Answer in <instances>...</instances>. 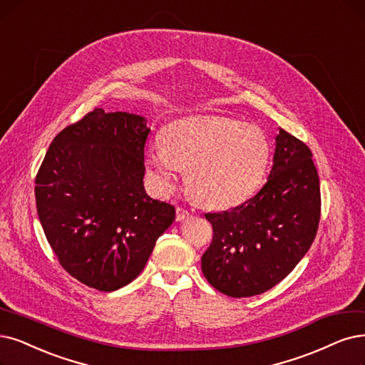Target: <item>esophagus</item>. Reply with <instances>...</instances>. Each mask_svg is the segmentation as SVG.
<instances>
[{"label": "esophagus", "mask_w": 365, "mask_h": 365, "mask_svg": "<svg viewBox=\"0 0 365 365\" xmlns=\"http://www.w3.org/2000/svg\"><path fill=\"white\" fill-rule=\"evenodd\" d=\"M192 217V214L188 212L187 210H184V208H177V222H184V220H188V218Z\"/></svg>", "instance_id": "34e87169"}]
</instances>
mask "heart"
<instances>
[{"mask_svg": "<svg viewBox=\"0 0 365 365\" xmlns=\"http://www.w3.org/2000/svg\"><path fill=\"white\" fill-rule=\"evenodd\" d=\"M162 142L147 151L158 190L170 192L185 170L192 192L212 208L249 199L265 177L271 154L260 127L220 116L172 123Z\"/></svg>", "mask_w": 365, "mask_h": 365, "instance_id": "obj_1", "label": "heart"}]
</instances>
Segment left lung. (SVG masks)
Returning <instances> with one entry per match:
<instances>
[{
	"label": "left lung",
	"instance_id": "1",
	"mask_svg": "<svg viewBox=\"0 0 365 365\" xmlns=\"http://www.w3.org/2000/svg\"><path fill=\"white\" fill-rule=\"evenodd\" d=\"M307 145L279 128L267 184L240 207L205 214L212 242L202 272L233 298L264 294L280 283L312 247L320 218V188Z\"/></svg>",
	"mask_w": 365,
	"mask_h": 365
}]
</instances>
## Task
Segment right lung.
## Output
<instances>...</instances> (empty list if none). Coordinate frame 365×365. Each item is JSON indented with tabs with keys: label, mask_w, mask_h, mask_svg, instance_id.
<instances>
[{
	"label": "right lung",
	"mask_w": 365,
	"mask_h": 365,
	"mask_svg": "<svg viewBox=\"0 0 365 365\" xmlns=\"http://www.w3.org/2000/svg\"><path fill=\"white\" fill-rule=\"evenodd\" d=\"M142 115L94 109L52 140L36 177L48 242L81 283L112 292L142 272L175 208L143 187Z\"/></svg>",
	"instance_id": "obj_1"
}]
</instances>
